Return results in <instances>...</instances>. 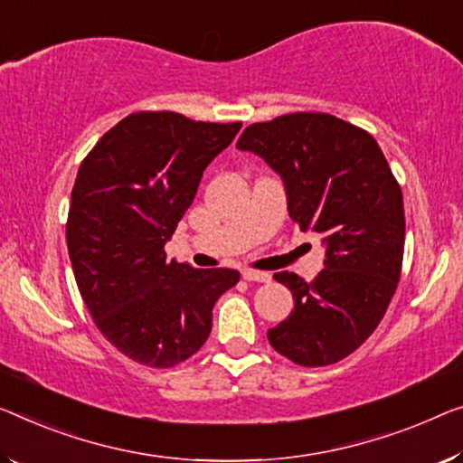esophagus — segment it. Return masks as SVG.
<instances>
[{
  "mask_svg": "<svg viewBox=\"0 0 463 463\" xmlns=\"http://www.w3.org/2000/svg\"><path fill=\"white\" fill-rule=\"evenodd\" d=\"M241 274H243V279L250 280V282H268V280H270V274H268V272L250 270V268H247V270H243Z\"/></svg>",
  "mask_w": 463,
  "mask_h": 463,
  "instance_id": "34e87169",
  "label": "esophagus"
}]
</instances>
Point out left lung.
Masks as SVG:
<instances>
[{
    "label": "left lung",
    "instance_id": "left-lung-1",
    "mask_svg": "<svg viewBox=\"0 0 463 463\" xmlns=\"http://www.w3.org/2000/svg\"><path fill=\"white\" fill-rule=\"evenodd\" d=\"M237 149L260 156L282 178L299 229L322 234L324 270L312 282L274 279L293 293L287 320L268 330L299 365L343 360L374 333L402 276V189L374 137L330 114L295 112L247 127Z\"/></svg>",
    "mask_w": 463,
    "mask_h": 463
}]
</instances>
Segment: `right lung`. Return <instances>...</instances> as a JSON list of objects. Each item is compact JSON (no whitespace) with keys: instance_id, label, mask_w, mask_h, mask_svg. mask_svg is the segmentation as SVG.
Listing matches in <instances>:
<instances>
[{"instance_id":"1","label":"right lung","mask_w":463,"mask_h":463,"mask_svg":"<svg viewBox=\"0 0 463 463\" xmlns=\"http://www.w3.org/2000/svg\"><path fill=\"white\" fill-rule=\"evenodd\" d=\"M239 130L137 112L80 164L66 224L74 279L101 335L137 364L172 368L197 354L213 303L239 282L231 268L197 270L164 251L203 170Z\"/></svg>"}]
</instances>
